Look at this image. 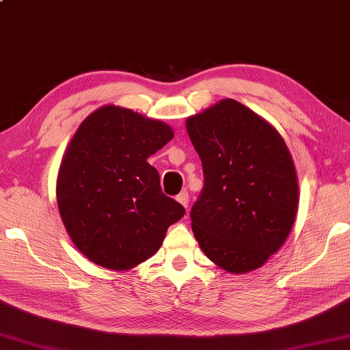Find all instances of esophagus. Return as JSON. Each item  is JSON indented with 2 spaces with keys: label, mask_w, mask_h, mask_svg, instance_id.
Wrapping results in <instances>:
<instances>
[{
  "label": "esophagus",
  "mask_w": 350,
  "mask_h": 350,
  "mask_svg": "<svg viewBox=\"0 0 350 350\" xmlns=\"http://www.w3.org/2000/svg\"><path fill=\"white\" fill-rule=\"evenodd\" d=\"M176 200L180 202L184 208H189V200H190V196L187 191H181L180 194L176 196Z\"/></svg>",
  "instance_id": "obj_1"
}]
</instances>
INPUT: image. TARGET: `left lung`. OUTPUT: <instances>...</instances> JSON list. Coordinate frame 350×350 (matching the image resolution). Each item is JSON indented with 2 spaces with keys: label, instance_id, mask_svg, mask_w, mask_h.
I'll list each match as a JSON object with an SVG mask.
<instances>
[{
  "label": "left lung",
  "instance_id": "obj_1",
  "mask_svg": "<svg viewBox=\"0 0 350 350\" xmlns=\"http://www.w3.org/2000/svg\"><path fill=\"white\" fill-rule=\"evenodd\" d=\"M204 184L190 217L200 250L228 273L261 267L291 232L298 181L273 126L234 99L187 118Z\"/></svg>",
  "mask_w": 350,
  "mask_h": 350
}]
</instances>
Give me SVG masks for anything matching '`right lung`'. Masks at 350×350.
I'll list each match as a JSON object with an SVG mask.
<instances>
[{
	"mask_svg": "<svg viewBox=\"0 0 350 350\" xmlns=\"http://www.w3.org/2000/svg\"><path fill=\"white\" fill-rule=\"evenodd\" d=\"M174 138L163 122L105 105L86 117L68 146L56 183L59 214L92 262L131 270L154 255L185 209L163 194L147 159Z\"/></svg>",
	"mask_w": 350,
	"mask_h": 350,
	"instance_id": "obj_1",
	"label": "right lung"
}]
</instances>
